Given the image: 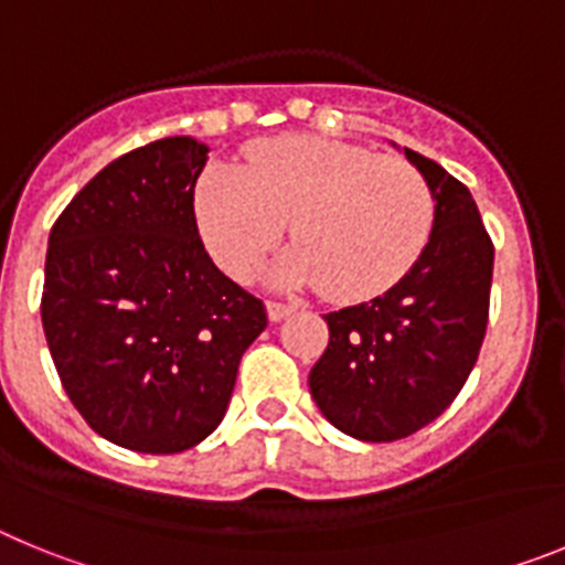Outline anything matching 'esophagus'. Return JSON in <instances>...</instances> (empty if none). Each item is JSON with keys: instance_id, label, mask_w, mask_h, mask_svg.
Returning <instances> with one entry per match:
<instances>
[{"instance_id": "obj_1", "label": "esophagus", "mask_w": 565, "mask_h": 565, "mask_svg": "<svg viewBox=\"0 0 565 565\" xmlns=\"http://www.w3.org/2000/svg\"><path fill=\"white\" fill-rule=\"evenodd\" d=\"M266 311H268V319H271V322H279V319L291 317V313L297 311V308L288 306V302H279V299H271V302H268V306H266Z\"/></svg>"}]
</instances>
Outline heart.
Wrapping results in <instances>:
<instances>
[{"instance_id": "obj_1", "label": "heart", "mask_w": 565, "mask_h": 565, "mask_svg": "<svg viewBox=\"0 0 565 565\" xmlns=\"http://www.w3.org/2000/svg\"><path fill=\"white\" fill-rule=\"evenodd\" d=\"M194 209L209 252L232 277H248L291 221L299 243L274 279L322 282L339 302L396 286L422 257L436 214L416 167L313 135L254 143L243 169L209 167Z\"/></svg>"}]
</instances>
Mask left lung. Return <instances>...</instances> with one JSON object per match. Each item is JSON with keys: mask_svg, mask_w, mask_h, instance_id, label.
Returning <instances> with one entry per match:
<instances>
[{"mask_svg": "<svg viewBox=\"0 0 565 565\" xmlns=\"http://www.w3.org/2000/svg\"><path fill=\"white\" fill-rule=\"evenodd\" d=\"M436 214L416 266L391 291L326 313L328 348L308 387L322 416L359 441H396L436 422L476 367L495 248L461 181L404 149Z\"/></svg>", "mask_w": 565, "mask_h": 565, "instance_id": "obj_1", "label": "left lung"}]
</instances>
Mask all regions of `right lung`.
I'll return each mask as SVG.
<instances>
[{"label":"right lung","mask_w":565,"mask_h":565,"mask_svg":"<svg viewBox=\"0 0 565 565\" xmlns=\"http://www.w3.org/2000/svg\"><path fill=\"white\" fill-rule=\"evenodd\" d=\"M209 147L115 158L50 228L42 326L70 402L107 441L169 456L223 422L263 299L214 266L194 221Z\"/></svg>","instance_id":"right-lung-1"}]
</instances>
